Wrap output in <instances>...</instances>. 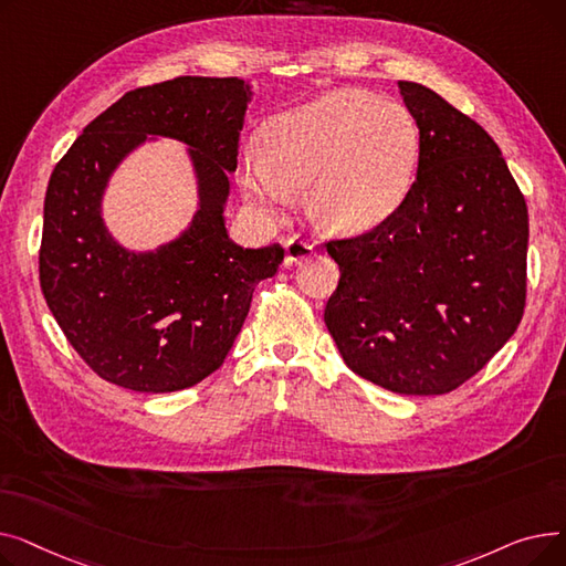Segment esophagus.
<instances>
[{"label": "esophagus", "instance_id": "34e87169", "mask_svg": "<svg viewBox=\"0 0 566 566\" xmlns=\"http://www.w3.org/2000/svg\"><path fill=\"white\" fill-rule=\"evenodd\" d=\"M284 250H286V256H284V263H286V265L301 263V261H305V259L312 254V245L305 241V238H301V235L289 238V241L284 243Z\"/></svg>", "mask_w": 566, "mask_h": 566}]
</instances>
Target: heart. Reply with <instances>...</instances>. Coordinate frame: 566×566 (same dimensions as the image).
Returning <instances> with one entry per match:
<instances>
[{
  "label": "heart",
  "mask_w": 566,
  "mask_h": 566,
  "mask_svg": "<svg viewBox=\"0 0 566 566\" xmlns=\"http://www.w3.org/2000/svg\"><path fill=\"white\" fill-rule=\"evenodd\" d=\"M265 151L248 146L238 184L265 216H282L307 188V213L328 233L390 222L412 192L420 130L412 114L358 88H335L271 118Z\"/></svg>",
  "instance_id": "1"
}]
</instances>
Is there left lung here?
<instances>
[{"label": "left lung", "mask_w": 566, "mask_h": 566, "mask_svg": "<svg viewBox=\"0 0 566 566\" xmlns=\"http://www.w3.org/2000/svg\"><path fill=\"white\" fill-rule=\"evenodd\" d=\"M420 128L401 211L325 243L339 284L325 325L350 371L397 395H444L516 333L527 206L493 137L429 86L399 82Z\"/></svg>", "instance_id": "left-lung-1"}]
</instances>
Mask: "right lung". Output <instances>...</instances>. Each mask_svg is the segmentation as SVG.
<instances>
[{
    "label": "right lung",
    "instance_id": "add662e5",
    "mask_svg": "<svg viewBox=\"0 0 566 566\" xmlns=\"http://www.w3.org/2000/svg\"><path fill=\"white\" fill-rule=\"evenodd\" d=\"M252 101L238 77H174L118 98L56 163L43 206L45 303L80 358L135 392L186 390L222 367L254 286L277 273L282 245L250 250L224 224L229 174ZM184 140L198 211L156 251L118 244L102 220L108 178L144 140Z\"/></svg>",
    "mask_w": 566,
    "mask_h": 566
}]
</instances>
